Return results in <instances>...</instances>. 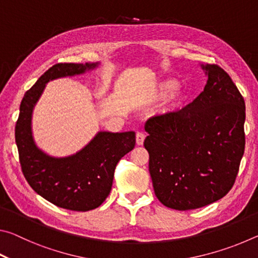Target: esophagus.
<instances>
[{"mask_svg": "<svg viewBox=\"0 0 258 258\" xmlns=\"http://www.w3.org/2000/svg\"><path fill=\"white\" fill-rule=\"evenodd\" d=\"M145 134L141 132H138L137 135H135V140H137V145L138 146H142L143 142H145Z\"/></svg>", "mask_w": 258, "mask_h": 258, "instance_id": "34e87169", "label": "esophagus"}]
</instances>
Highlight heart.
I'll use <instances>...</instances> for the list:
<instances>
[{
	"mask_svg": "<svg viewBox=\"0 0 258 258\" xmlns=\"http://www.w3.org/2000/svg\"><path fill=\"white\" fill-rule=\"evenodd\" d=\"M176 85H177V82L174 80H166V81L160 82L158 86L156 87L154 95H152V98L154 99H161L172 91V93L169 94L167 102H166V107H165V111L167 112L177 110V109H180L182 107V104L184 103V100H185L184 91H183L180 86L176 87Z\"/></svg>",
	"mask_w": 258,
	"mask_h": 258,
	"instance_id": "b5f03b06",
	"label": "heart"
}]
</instances>
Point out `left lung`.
I'll use <instances>...</instances> for the list:
<instances>
[{"label": "left lung", "instance_id": "1", "mask_svg": "<svg viewBox=\"0 0 258 258\" xmlns=\"http://www.w3.org/2000/svg\"><path fill=\"white\" fill-rule=\"evenodd\" d=\"M208 80L178 111L147 120L145 148L155 195L177 211L200 208L233 186L244 152L246 107L234 83L217 64H202Z\"/></svg>", "mask_w": 258, "mask_h": 258}]
</instances>
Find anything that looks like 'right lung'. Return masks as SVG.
<instances>
[{
    "label": "right lung",
    "instance_id": "right-lung-1",
    "mask_svg": "<svg viewBox=\"0 0 258 258\" xmlns=\"http://www.w3.org/2000/svg\"><path fill=\"white\" fill-rule=\"evenodd\" d=\"M95 63H56L25 93L16 124V143L24 176L32 189L55 206L75 212L99 207L110 194L116 165L135 146L133 131L99 132L75 155L56 158L35 145L32 113L47 82L75 76Z\"/></svg>",
    "mask_w": 258,
    "mask_h": 258
}]
</instances>
